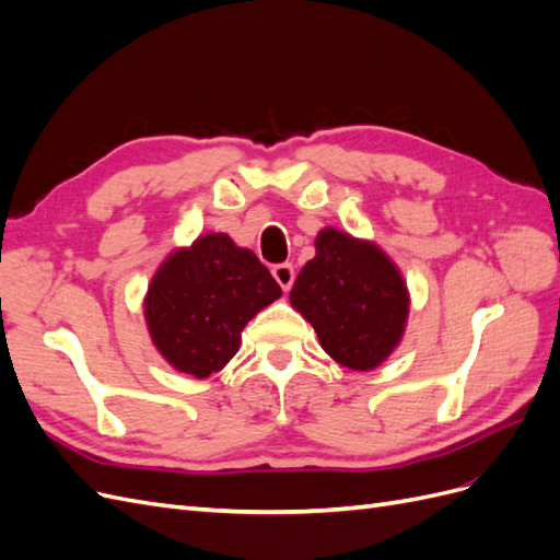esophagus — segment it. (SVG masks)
I'll use <instances>...</instances> for the list:
<instances>
[{"mask_svg":"<svg viewBox=\"0 0 560 560\" xmlns=\"http://www.w3.org/2000/svg\"><path fill=\"white\" fill-rule=\"evenodd\" d=\"M273 278L278 280V284L282 287L284 292H290L292 284H294V266L292 264H278V266H273Z\"/></svg>","mask_w":560,"mask_h":560,"instance_id":"1","label":"esophagus"}]
</instances>
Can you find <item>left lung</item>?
<instances>
[{
  "label": "left lung",
  "instance_id": "left-lung-1",
  "mask_svg": "<svg viewBox=\"0 0 560 560\" xmlns=\"http://www.w3.org/2000/svg\"><path fill=\"white\" fill-rule=\"evenodd\" d=\"M331 360L354 371L376 369L401 341L409 292L387 254L338 229H322L315 259L290 294Z\"/></svg>",
  "mask_w": 560,
  "mask_h": 560
}]
</instances>
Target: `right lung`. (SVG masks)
<instances>
[{"label": "right lung", "instance_id": "1", "mask_svg": "<svg viewBox=\"0 0 560 560\" xmlns=\"http://www.w3.org/2000/svg\"><path fill=\"white\" fill-rule=\"evenodd\" d=\"M280 284L252 249L226 233H208L175 249L144 299L149 336L182 374L208 378L241 348L247 322L280 299Z\"/></svg>", "mask_w": 560, "mask_h": 560}]
</instances>
